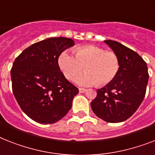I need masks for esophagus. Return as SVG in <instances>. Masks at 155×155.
<instances>
[{
  "label": "esophagus",
  "mask_w": 155,
  "mask_h": 155,
  "mask_svg": "<svg viewBox=\"0 0 155 155\" xmlns=\"http://www.w3.org/2000/svg\"><path fill=\"white\" fill-rule=\"evenodd\" d=\"M85 91H86V89H83V88H79V93H85Z\"/></svg>",
  "instance_id": "esophagus-1"
}]
</instances>
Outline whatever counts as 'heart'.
I'll return each mask as SVG.
<instances>
[{
	"label": "heart",
	"mask_w": 155,
	"mask_h": 155,
	"mask_svg": "<svg viewBox=\"0 0 155 155\" xmlns=\"http://www.w3.org/2000/svg\"><path fill=\"white\" fill-rule=\"evenodd\" d=\"M75 57L67 51H62L58 58L60 70L69 80L76 78V82L81 86H89L97 83L104 85L110 83L120 70V61L116 54L105 51L103 48L93 45L78 47L74 49Z\"/></svg>",
	"instance_id": "heart-1"
}]
</instances>
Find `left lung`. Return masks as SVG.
<instances>
[{
    "label": "left lung",
    "instance_id": "8db88e82",
    "mask_svg": "<svg viewBox=\"0 0 155 155\" xmlns=\"http://www.w3.org/2000/svg\"><path fill=\"white\" fill-rule=\"evenodd\" d=\"M120 61L113 80L97 89L91 108L96 116L108 123H119L131 117L143 101L148 83L147 66L136 52L113 40H104Z\"/></svg>",
    "mask_w": 155,
    "mask_h": 155
}]
</instances>
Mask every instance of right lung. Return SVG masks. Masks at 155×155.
Instances as JSON below:
<instances>
[{
  "mask_svg": "<svg viewBox=\"0 0 155 155\" xmlns=\"http://www.w3.org/2000/svg\"><path fill=\"white\" fill-rule=\"evenodd\" d=\"M74 45L69 38H48L26 48L14 61L12 92L23 112L35 122L54 124L72 107L78 89L60 71L58 58Z\"/></svg>",
  "mask_w": 155,
  "mask_h": 155,
  "instance_id": "right-lung-1",
  "label": "right lung"
}]
</instances>
